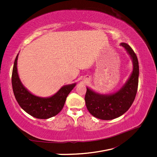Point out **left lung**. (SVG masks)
Instances as JSON below:
<instances>
[{
	"instance_id": "obj_1",
	"label": "left lung",
	"mask_w": 157,
	"mask_h": 157,
	"mask_svg": "<svg viewBox=\"0 0 157 157\" xmlns=\"http://www.w3.org/2000/svg\"><path fill=\"white\" fill-rule=\"evenodd\" d=\"M121 46L126 48L133 61L132 73L119 91L111 95H100L86 88L85 102L88 111L94 117L101 120H111L125 113L134 102L138 87L139 63L137 56L126 43Z\"/></svg>"
}]
</instances>
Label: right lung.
Here are the masks:
<instances>
[{
	"instance_id": "add662e5",
	"label": "right lung",
	"mask_w": 157,
	"mask_h": 157,
	"mask_svg": "<svg viewBox=\"0 0 157 157\" xmlns=\"http://www.w3.org/2000/svg\"><path fill=\"white\" fill-rule=\"evenodd\" d=\"M17 55L13 63L12 84L14 96L20 106L30 115L40 119H46L56 116L61 111L67 96L76 84L61 88L53 96L42 98L34 96L23 86L17 71Z\"/></svg>"
}]
</instances>
